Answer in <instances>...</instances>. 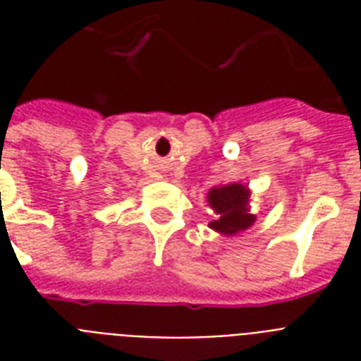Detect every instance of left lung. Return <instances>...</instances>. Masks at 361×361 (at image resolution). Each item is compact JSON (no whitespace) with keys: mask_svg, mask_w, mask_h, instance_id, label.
Segmentation results:
<instances>
[{"mask_svg":"<svg viewBox=\"0 0 361 361\" xmlns=\"http://www.w3.org/2000/svg\"><path fill=\"white\" fill-rule=\"evenodd\" d=\"M208 202L215 212V221L209 223L214 231L234 236L245 231L255 223V215L249 214V191L245 185L231 183L225 187H215L208 195Z\"/></svg>","mask_w":361,"mask_h":361,"instance_id":"8db88e82","label":"left lung"}]
</instances>
